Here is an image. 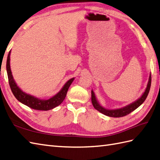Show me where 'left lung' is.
I'll use <instances>...</instances> for the list:
<instances>
[{"mask_svg": "<svg viewBox=\"0 0 160 160\" xmlns=\"http://www.w3.org/2000/svg\"><path fill=\"white\" fill-rule=\"evenodd\" d=\"M151 84V74L150 73L149 78H148V81L147 88L145 91L143 92V94L141 95V97L138 98L135 102L131 103L130 104L126 106L125 107L117 109H113V110H109L106 109L105 108H103L102 106L99 104L98 102L97 98L95 97V95L93 91H91V102L92 103V106L98 110L99 112L101 113L106 115L108 117H124L125 115H128L129 113H131L132 111L136 110L137 108H138L141 104H142V103L145 101V99L148 94V92L150 90Z\"/></svg>", "mask_w": 160, "mask_h": 160, "instance_id": "1", "label": "left lung"}]
</instances>
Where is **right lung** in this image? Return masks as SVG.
Wrapping results in <instances>:
<instances>
[{"label": "right lung", "mask_w": 160, "mask_h": 160, "mask_svg": "<svg viewBox=\"0 0 160 160\" xmlns=\"http://www.w3.org/2000/svg\"><path fill=\"white\" fill-rule=\"evenodd\" d=\"M10 54L11 51H9L8 57H7L6 68L7 76H8L9 86L15 98L22 103H23V104L34 110H49L60 105L63 102V100L65 99L68 88L73 82L74 78L67 82L64 84V86L61 89V91L57 92L55 95H54L52 98L48 99H39L38 98L35 97V96L24 92L16 83L12 76V70H11L10 68Z\"/></svg>", "instance_id": "1"}]
</instances>
